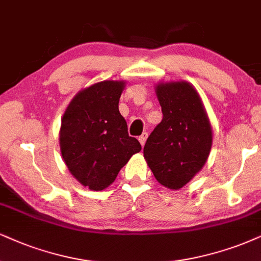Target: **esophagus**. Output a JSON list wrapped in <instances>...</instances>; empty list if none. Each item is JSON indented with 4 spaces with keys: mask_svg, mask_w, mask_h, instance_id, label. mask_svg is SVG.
Wrapping results in <instances>:
<instances>
[{
    "mask_svg": "<svg viewBox=\"0 0 261 261\" xmlns=\"http://www.w3.org/2000/svg\"><path fill=\"white\" fill-rule=\"evenodd\" d=\"M138 139H139V141H140L141 145H144V144H145L146 139H147V133H146V132H144V133L141 134V136H140L139 138H138Z\"/></svg>",
    "mask_w": 261,
    "mask_h": 261,
    "instance_id": "esophagus-1",
    "label": "esophagus"
}]
</instances>
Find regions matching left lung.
Wrapping results in <instances>:
<instances>
[{
	"instance_id": "left-lung-1",
	"label": "left lung",
	"mask_w": 261,
	"mask_h": 261,
	"mask_svg": "<svg viewBox=\"0 0 261 261\" xmlns=\"http://www.w3.org/2000/svg\"><path fill=\"white\" fill-rule=\"evenodd\" d=\"M156 94L163 118L147 138L144 157L161 185L178 190L204 166L212 147V127L190 83H161Z\"/></svg>"
}]
</instances>
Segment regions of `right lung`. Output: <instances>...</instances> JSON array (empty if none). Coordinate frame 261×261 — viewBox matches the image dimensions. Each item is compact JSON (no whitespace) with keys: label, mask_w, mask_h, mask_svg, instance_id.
Wrapping results in <instances>:
<instances>
[{"label":"right lung","mask_w":261,"mask_h":261,"mask_svg":"<svg viewBox=\"0 0 261 261\" xmlns=\"http://www.w3.org/2000/svg\"><path fill=\"white\" fill-rule=\"evenodd\" d=\"M123 88L122 81L95 83L80 92L63 116L59 140L64 162L83 186L94 191L112 184L141 150L118 110Z\"/></svg>","instance_id":"obj_1"}]
</instances>
